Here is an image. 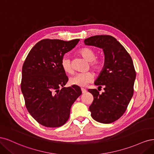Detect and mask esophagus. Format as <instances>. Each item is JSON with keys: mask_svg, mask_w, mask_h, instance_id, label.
<instances>
[{"mask_svg": "<svg viewBox=\"0 0 154 154\" xmlns=\"http://www.w3.org/2000/svg\"><path fill=\"white\" fill-rule=\"evenodd\" d=\"M81 91H82V93H85L86 92V90H85V89H84V88H81Z\"/></svg>", "mask_w": 154, "mask_h": 154, "instance_id": "1", "label": "esophagus"}]
</instances>
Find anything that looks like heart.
Instances as JSON below:
<instances>
[{
  "mask_svg": "<svg viewBox=\"0 0 154 154\" xmlns=\"http://www.w3.org/2000/svg\"><path fill=\"white\" fill-rule=\"evenodd\" d=\"M80 55L86 59V61L90 62V66L94 70L97 72H100L103 68L104 63L102 59L96 58V53L92 48L84 47L80 49L79 51ZM61 67L63 70L67 73L71 74L73 70L72 66L71 59L68 56H64L61 59ZM94 75L91 72L79 73L72 77L69 82L71 85L77 86L80 87L86 86L88 83L93 81Z\"/></svg>",
  "mask_w": 154,
  "mask_h": 154,
  "instance_id": "1",
  "label": "heart"
}]
</instances>
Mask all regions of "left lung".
Masks as SVG:
<instances>
[{
    "instance_id": "8db88e82",
    "label": "left lung",
    "mask_w": 154,
    "mask_h": 154,
    "mask_svg": "<svg viewBox=\"0 0 154 154\" xmlns=\"http://www.w3.org/2000/svg\"><path fill=\"white\" fill-rule=\"evenodd\" d=\"M84 42L86 45L102 48L105 56L103 68L95 82L98 88L104 87V91L88 90L93 96L89 108L91 115L98 122L112 123L123 115L133 96L136 72L132 58L111 36H93Z\"/></svg>"
}]
</instances>
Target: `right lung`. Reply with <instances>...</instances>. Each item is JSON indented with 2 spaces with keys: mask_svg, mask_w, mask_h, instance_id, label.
<instances>
[{
  "mask_svg": "<svg viewBox=\"0 0 154 154\" xmlns=\"http://www.w3.org/2000/svg\"><path fill=\"white\" fill-rule=\"evenodd\" d=\"M79 40L43 39L32 47L24 61L21 90L26 106L34 120L45 127L64 125L72 104L82 94L77 86L64 87L68 78L61 64L64 54Z\"/></svg>",
  "mask_w": 154,
  "mask_h": 154,
  "instance_id": "obj_1",
  "label": "right lung"
}]
</instances>
